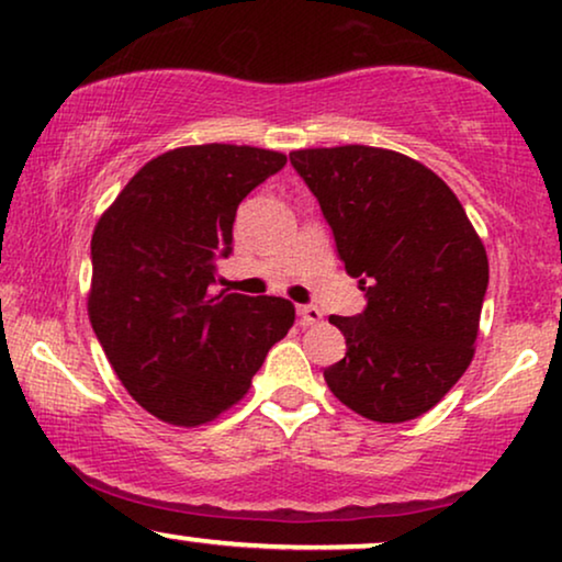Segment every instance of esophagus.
<instances>
[{"instance_id": "esophagus-1", "label": "esophagus", "mask_w": 562, "mask_h": 562, "mask_svg": "<svg viewBox=\"0 0 562 562\" xmlns=\"http://www.w3.org/2000/svg\"><path fill=\"white\" fill-rule=\"evenodd\" d=\"M296 317L302 327L317 325V322H322V310H317V306H312V304H302V306H296Z\"/></svg>"}]
</instances>
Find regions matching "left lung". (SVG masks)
<instances>
[{"label":"left lung","instance_id":"8db88e82","mask_svg":"<svg viewBox=\"0 0 562 562\" xmlns=\"http://www.w3.org/2000/svg\"><path fill=\"white\" fill-rule=\"evenodd\" d=\"M289 158L368 302L329 317L348 352L325 368L327 386L366 419H417L471 366L486 248L448 183L402 153L342 145Z\"/></svg>","mask_w":562,"mask_h":562}]
</instances>
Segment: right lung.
Here are the masks:
<instances>
[{"label": "right lung", "instance_id": "add662e5", "mask_svg": "<svg viewBox=\"0 0 562 562\" xmlns=\"http://www.w3.org/2000/svg\"><path fill=\"white\" fill-rule=\"evenodd\" d=\"M283 166V153L250 145L168 150L97 222L91 327L130 396L168 425H204L240 402L294 325L281 296L212 294L237 204Z\"/></svg>", "mask_w": 562, "mask_h": 562}]
</instances>
